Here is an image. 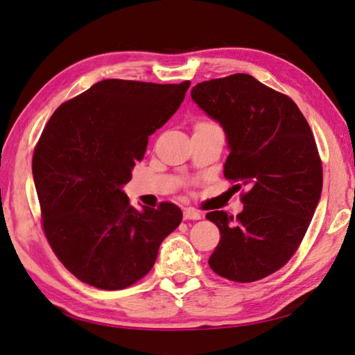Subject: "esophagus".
Returning a JSON list of instances; mask_svg holds the SVG:
<instances>
[{"instance_id":"obj_1","label":"esophagus","mask_w":355,"mask_h":355,"mask_svg":"<svg viewBox=\"0 0 355 355\" xmlns=\"http://www.w3.org/2000/svg\"><path fill=\"white\" fill-rule=\"evenodd\" d=\"M184 219L185 220H189V219L198 220V219H201V213L198 210H194V209H187L184 211Z\"/></svg>"}]
</instances>
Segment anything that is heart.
I'll return each instance as SVG.
<instances>
[{"label": "heart", "mask_w": 355, "mask_h": 355, "mask_svg": "<svg viewBox=\"0 0 355 355\" xmlns=\"http://www.w3.org/2000/svg\"><path fill=\"white\" fill-rule=\"evenodd\" d=\"M197 125H216L214 123H210V121H201V123H198Z\"/></svg>", "instance_id": "heart-1"}]
</instances>
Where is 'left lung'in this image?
<instances>
[{
    "label": "left lung",
    "mask_w": 355,
    "mask_h": 355,
    "mask_svg": "<svg viewBox=\"0 0 355 355\" xmlns=\"http://www.w3.org/2000/svg\"><path fill=\"white\" fill-rule=\"evenodd\" d=\"M191 98L227 133L225 178L247 187L237 216L207 213L220 232L209 265L231 282L262 280L290 261L314 216L323 188L314 135L288 96L249 73L198 83Z\"/></svg>",
    "instance_id": "8db88e82"
}]
</instances>
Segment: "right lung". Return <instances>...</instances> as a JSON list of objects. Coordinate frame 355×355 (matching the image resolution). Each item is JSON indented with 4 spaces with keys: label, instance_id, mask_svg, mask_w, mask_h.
<instances>
[{
    "label": "right lung",
    "instance_id": "right-lung-1",
    "mask_svg": "<svg viewBox=\"0 0 355 355\" xmlns=\"http://www.w3.org/2000/svg\"><path fill=\"white\" fill-rule=\"evenodd\" d=\"M189 85L103 80L62 103L46 124L32 155L41 225L80 282L102 290L135 284L182 222L168 201L137 211L121 187Z\"/></svg>",
    "mask_w": 355,
    "mask_h": 355
}]
</instances>
